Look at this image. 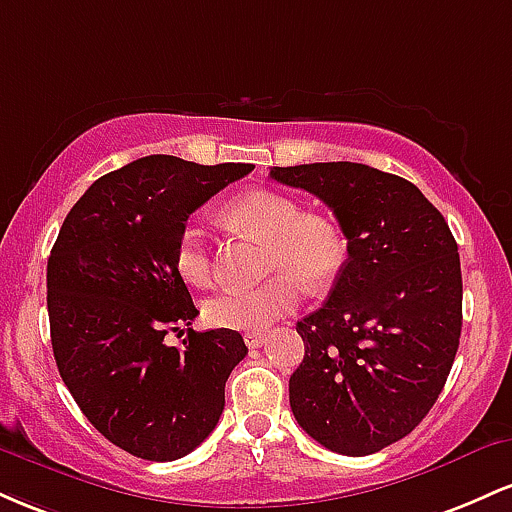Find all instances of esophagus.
Instances as JSON below:
<instances>
[{"instance_id":"esophagus-1","label":"esophagus","mask_w":512,"mask_h":512,"mask_svg":"<svg viewBox=\"0 0 512 512\" xmlns=\"http://www.w3.org/2000/svg\"><path fill=\"white\" fill-rule=\"evenodd\" d=\"M245 344H248L250 349H260V346L267 344V334H264V332L245 334Z\"/></svg>"}]
</instances>
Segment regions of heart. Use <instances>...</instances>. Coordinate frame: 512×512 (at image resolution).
Returning <instances> with one entry per match:
<instances>
[{
  "label": "heart",
  "instance_id": "1",
  "mask_svg": "<svg viewBox=\"0 0 512 512\" xmlns=\"http://www.w3.org/2000/svg\"><path fill=\"white\" fill-rule=\"evenodd\" d=\"M226 219L267 240V274L260 286H223L202 303V317L221 330L260 332L301 303V284L322 289L342 272L349 243L337 221L325 214H301L279 192H245L226 207ZM175 269L190 286L211 279L207 233L199 223L182 226L175 243Z\"/></svg>",
  "mask_w": 512,
  "mask_h": 512
}]
</instances>
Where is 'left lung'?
Segmentation results:
<instances>
[{
  "label": "left lung",
  "instance_id": "1",
  "mask_svg": "<svg viewBox=\"0 0 512 512\" xmlns=\"http://www.w3.org/2000/svg\"><path fill=\"white\" fill-rule=\"evenodd\" d=\"M320 197L349 257L322 308L296 325L305 356L289 380L296 421L327 450L373 455L424 421L462 332V272L443 214L399 175L363 163L272 168Z\"/></svg>",
  "mask_w": 512,
  "mask_h": 512
}]
</instances>
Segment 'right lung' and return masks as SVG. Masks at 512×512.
<instances>
[{"mask_svg": "<svg viewBox=\"0 0 512 512\" xmlns=\"http://www.w3.org/2000/svg\"><path fill=\"white\" fill-rule=\"evenodd\" d=\"M146 156L93 182L48 260L57 368L98 433L151 462L185 457L219 424L226 380L248 354L236 330H190L199 310L175 269L195 209L250 173ZM188 327L186 349L165 334Z\"/></svg>", "mask_w": 512, "mask_h": 512, "instance_id": "obj_1", "label": "right lung"}]
</instances>
